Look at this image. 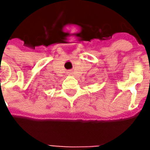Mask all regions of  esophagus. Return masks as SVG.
<instances>
[{
	"label": "esophagus",
	"mask_w": 150,
	"mask_h": 150,
	"mask_svg": "<svg viewBox=\"0 0 150 150\" xmlns=\"http://www.w3.org/2000/svg\"><path fill=\"white\" fill-rule=\"evenodd\" d=\"M69 74H71V72H69Z\"/></svg>",
	"instance_id": "esophagus-1"
}]
</instances>
